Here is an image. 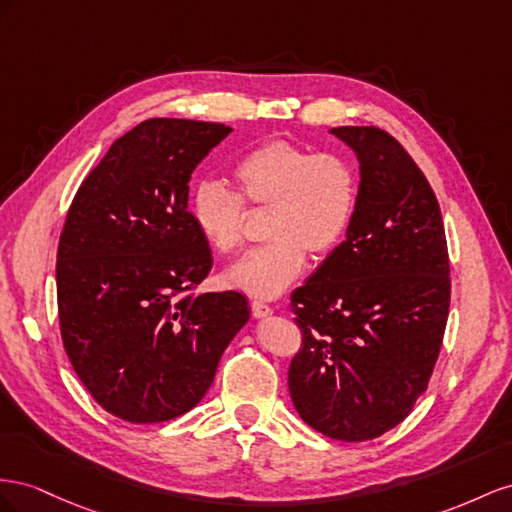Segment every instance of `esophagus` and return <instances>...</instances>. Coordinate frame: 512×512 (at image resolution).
I'll return each mask as SVG.
<instances>
[{"mask_svg":"<svg viewBox=\"0 0 512 512\" xmlns=\"http://www.w3.org/2000/svg\"><path fill=\"white\" fill-rule=\"evenodd\" d=\"M251 313H253L255 319H264V317H270V315H272V309H270V306H268L266 302L255 300V302H251Z\"/></svg>","mask_w":512,"mask_h":512,"instance_id":"esophagus-1","label":"esophagus"}]
</instances>
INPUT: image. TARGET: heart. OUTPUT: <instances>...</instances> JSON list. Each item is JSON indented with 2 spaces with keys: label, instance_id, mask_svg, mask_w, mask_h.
<instances>
[{
  "label": "heart",
  "instance_id": "obj_1",
  "mask_svg": "<svg viewBox=\"0 0 512 512\" xmlns=\"http://www.w3.org/2000/svg\"><path fill=\"white\" fill-rule=\"evenodd\" d=\"M238 193L203 180L188 195V218L216 253H229L242 242L243 197L255 208H268L266 246L255 248L223 272L229 289L255 298H274L304 270L306 251L326 257L341 244L358 206V171L349 158L334 152L300 148L274 139L242 154L231 169Z\"/></svg>",
  "mask_w": 512,
  "mask_h": 512
}]
</instances>
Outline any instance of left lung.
<instances>
[{"label": "left lung", "mask_w": 512, "mask_h": 512, "mask_svg": "<svg viewBox=\"0 0 512 512\" xmlns=\"http://www.w3.org/2000/svg\"><path fill=\"white\" fill-rule=\"evenodd\" d=\"M330 133L358 158L345 240L291 294L302 347L289 364L300 418L332 440L397 427L427 390L450 306L440 203L403 145L377 126Z\"/></svg>", "instance_id": "8db88e82"}]
</instances>
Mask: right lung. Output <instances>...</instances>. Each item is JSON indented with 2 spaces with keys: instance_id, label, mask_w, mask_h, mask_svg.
Returning a JSON list of instances; mask_svg holds the SVG:
<instances>
[{
  "instance_id": "1",
  "label": "right lung",
  "mask_w": 512,
  "mask_h": 512,
  "mask_svg": "<svg viewBox=\"0 0 512 512\" xmlns=\"http://www.w3.org/2000/svg\"><path fill=\"white\" fill-rule=\"evenodd\" d=\"M229 133L145 120L113 141L66 214L55 270L64 349L87 392L122 420L193 410L251 317L238 291L184 294L212 268L188 218V182Z\"/></svg>"
}]
</instances>
